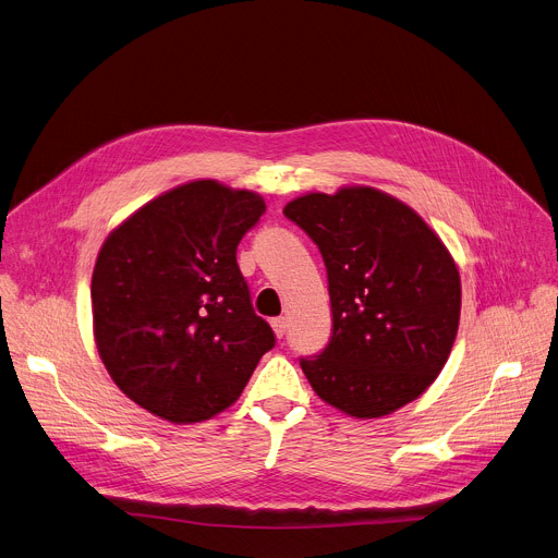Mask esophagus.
Returning a JSON list of instances; mask_svg holds the SVG:
<instances>
[{
  "instance_id": "34e87169",
  "label": "esophagus",
  "mask_w": 558,
  "mask_h": 558,
  "mask_svg": "<svg viewBox=\"0 0 558 558\" xmlns=\"http://www.w3.org/2000/svg\"><path fill=\"white\" fill-rule=\"evenodd\" d=\"M271 329H274V333L278 336V338H282L284 336V331H287V320L280 316V318H274L271 320Z\"/></svg>"
}]
</instances>
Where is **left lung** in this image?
Instances as JSON below:
<instances>
[{
    "label": "left lung",
    "instance_id": "left-lung-1",
    "mask_svg": "<svg viewBox=\"0 0 558 558\" xmlns=\"http://www.w3.org/2000/svg\"><path fill=\"white\" fill-rule=\"evenodd\" d=\"M284 216L320 248L331 338L300 359L331 408L380 418L416 400L445 367L461 320L451 253L404 202L374 186L291 199Z\"/></svg>",
    "mask_w": 558,
    "mask_h": 558
}]
</instances>
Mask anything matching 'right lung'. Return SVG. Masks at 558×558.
I'll return each instance as SVG.
<instances>
[{
  "mask_svg": "<svg viewBox=\"0 0 558 558\" xmlns=\"http://www.w3.org/2000/svg\"><path fill=\"white\" fill-rule=\"evenodd\" d=\"M265 209L258 193L195 180L146 202L99 248L95 344L142 410L175 425L214 418L276 344L235 263Z\"/></svg>",
  "mask_w": 558,
  "mask_h": 558,
  "instance_id": "1",
  "label": "right lung"
}]
</instances>
